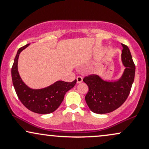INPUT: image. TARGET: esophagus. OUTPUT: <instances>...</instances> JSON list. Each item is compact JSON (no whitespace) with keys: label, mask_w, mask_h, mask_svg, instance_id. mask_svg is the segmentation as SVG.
Masks as SVG:
<instances>
[{"label":"esophagus","mask_w":149,"mask_h":149,"mask_svg":"<svg viewBox=\"0 0 149 149\" xmlns=\"http://www.w3.org/2000/svg\"><path fill=\"white\" fill-rule=\"evenodd\" d=\"M76 80H77V83H81L82 81H83V77L81 76H78L76 78Z\"/></svg>","instance_id":"34e87169"}]
</instances>
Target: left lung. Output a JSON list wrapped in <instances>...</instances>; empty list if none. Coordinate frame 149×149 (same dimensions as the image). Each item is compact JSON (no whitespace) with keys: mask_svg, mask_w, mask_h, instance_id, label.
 <instances>
[{"mask_svg":"<svg viewBox=\"0 0 149 149\" xmlns=\"http://www.w3.org/2000/svg\"><path fill=\"white\" fill-rule=\"evenodd\" d=\"M122 61L125 66L124 73L116 82H107L97 75L85 76L83 81L89 90L85 101L90 110L95 113H108L115 111L127 99L134 79L135 65L130 51L122 44Z\"/></svg>","mask_w":149,"mask_h":149,"instance_id":"left-lung-1","label":"left lung"}]
</instances>
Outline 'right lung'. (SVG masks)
Here are the masks:
<instances>
[{
    "instance_id": "1",
    "label": "right lung",
    "mask_w": 149,
    "mask_h": 149,
    "mask_svg": "<svg viewBox=\"0 0 149 149\" xmlns=\"http://www.w3.org/2000/svg\"><path fill=\"white\" fill-rule=\"evenodd\" d=\"M29 45L20 47L15 58L11 69L13 85L19 100L29 110L39 114L50 113L60 106L66 92L74 87L76 80L71 83L59 80L47 88L40 90H33L26 86L19 74L17 64L20 52Z\"/></svg>"
}]
</instances>
